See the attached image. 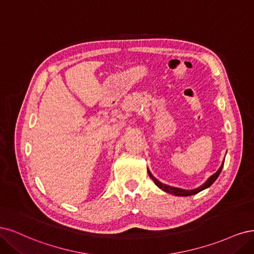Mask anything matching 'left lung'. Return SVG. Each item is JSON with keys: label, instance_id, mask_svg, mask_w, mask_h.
Masks as SVG:
<instances>
[{"label": "left lung", "instance_id": "8db88e82", "mask_svg": "<svg viewBox=\"0 0 254 254\" xmlns=\"http://www.w3.org/2000/svg\"><path fill=\"white\" fill-rule=\"evenodd\" d=\"M223 167H224V162L222 163V166H220V168L217 170L216 173H214L213 175L210 176L206 183H204L203 185H201L200 187L196 188V189H194V190H184V189H179V188L167 186V185H165V184H162V183L158 182L157 179L155 178V177L151 174V172H150L149 170H148V173H149L150 177L154 181L155 185H156L158 188H160V189H162L163 191H166L167 193H171V194H174V195H177V196H190V195H194V194H196V193H198V192H200V191H202V190H204V189H207V188H209L212 184H213V183L216 181V179H217V177L219 176L220 172H222V170H223Z\"/></svg>", "mask_w": 254, "mask_h": 254}]
</instances>
